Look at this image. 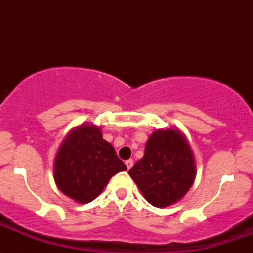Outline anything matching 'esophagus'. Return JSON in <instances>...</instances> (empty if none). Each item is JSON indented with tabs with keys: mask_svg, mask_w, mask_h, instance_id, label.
Masks as SVG:
<instances>
[{
	"mask_svg": "<svg viewBox=\"0 0 253 253\" xmlns=\"http://www.w3.org/2000/svg\"><path fill=\"white\" fill-rule=\"evenodd\" d=\"M126 165H127V169H130V168L133 167V159H128V161H126Z\"/></svg>",
	"mask_w": 253,
	"mask_h": 253,
	"instance_id": "esophagus-1",
	"label": "esophagus"
}]
</instances>
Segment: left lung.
<instances>
[{
	"label": "left lung",
	"instance_id": "left-lung-1",
	"mask_svg": "<svg viewBox=\"0 0 253 253\" xmlns=\"http://www.w3.org/2000/svg\"><path fill=\"white\" fill-rule=\"evenodd\" d=\"M128 173L155 207L179 201L196 176L195 159L187 138L178 128L155 130L145 146L144 157Z\"/></svg>",
	"mask_w": 253,
	"mask_h": 253
}]
</instances>
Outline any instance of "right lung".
<instances>
[{
    "instance_id": "add662e5",
    "label": "right lung",
    "mask_w": 253,
    "mask_h": 253,
    "mask_svg": "<svg viewBox=\"0 0 253 253\" xmlns=\"http://www.w3.org/2000/svg\"><path fill=\"white\" fill-rule=\"evenodd\" d=\"M126 170L100 127L83 124L71 129L60 145L53 177L63 194L78 203H88L102 193L115 173Z\"/></svg>"
}]
</instances>
